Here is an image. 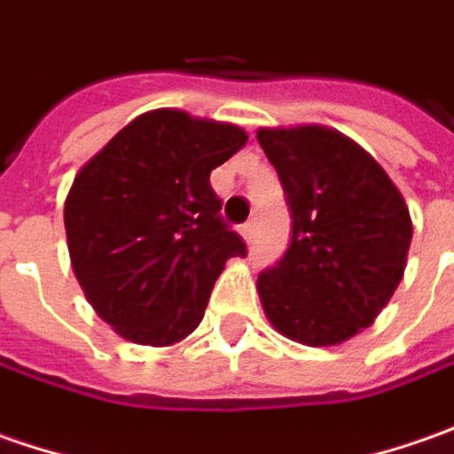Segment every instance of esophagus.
Returning a JSON list of instances; mask_svg holds the SVG:
<instances>
[{
    "instance_id": "obj_1",
    "label": "esophagus",
    "mask_w": 454,
    "mask_h": 454,
    "mask_svg": "<svg viewBox=\"0 0 454 454\" xmlns=\"http://www.w3.org/2000/svg\"><path fill=\"white\" fill-rule=\"evenodd\" d=\"M241 236L246 239L248 243H254L256 239V226H254V221H248V223H243L241 226Z\"/></svg>"
}]
</instances>
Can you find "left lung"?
I'll return each mask as SVG.
<instances>
[{
    "label": "left lung",
    "mask_w": 454,
    "mask_h": 454,
    "mask_svg": "<svg viewBox=\"0 0 454 454\" xmlns=\"http://www.w3.org/2000/svg\"><path fill=\"white\" fill-rule=\"evenodd\" d=\"M291 211V241L258 274L276 329L309 347L369 326L404 274L412 221L380 163L336 130H258Z\"/></svg>",
    "instance_id": "1"
}]
</instances>
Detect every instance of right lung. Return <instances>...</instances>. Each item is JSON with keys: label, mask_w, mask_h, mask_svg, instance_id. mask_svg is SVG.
<instances>
[{"label": "right lung", "mask_w": 454, "mask_h": 454, "mask_svg": "<svg viewBox=\"0 0 454 454\" xmlns=\"http://www.w3.org/2000/svg\"><path fill=\"white\" fill-rule=\"evenodd\" d=\"M236 125L155 110L77 173L65 200L74 276L120 336L165 347L196 329L246 243L221 215L211 170L246 145Z\"/></svg>", "instance_id": "obj_1"}]
</instances>
